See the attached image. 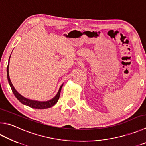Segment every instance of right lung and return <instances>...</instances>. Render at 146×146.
<instances>
[{
	"instance_id": "right-lung-1",
	"label": "right lung",
	"mask_w": 146,
	"mask_h": 146,
	"mask_svg": "<svg viewBox=\"0 0 146 146\" xmlns=\"http://www.w3.org/2000/svg\"><path fill=\"white\" fill-rule=\"evenodd\" d=\"M11 55L8 61V65H7V80H8L9 84L11 87V88L12 89V91L13 94L15 96V97L20 101V102L22 103V104L27 105L28 107H30L33 108H37V109H45V108H48L50 107H52V106H54L55 103H57L58 102V100L59 99L60 96V91H61V89L63 86V84L60 86V88L58 91L57 94L52 99L45 101V102H40V101H37V100H33L28 99L27 98L23 96L22 95H21L20 93H18V92L15 89V88L13 86V84L11 82L10 78H9V59H10Z\"/></svg>"
}]
</instances>
